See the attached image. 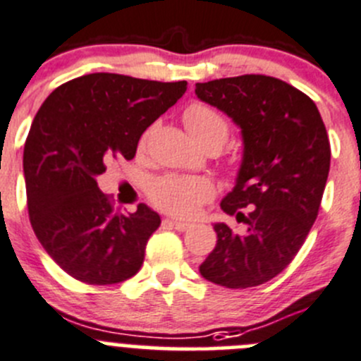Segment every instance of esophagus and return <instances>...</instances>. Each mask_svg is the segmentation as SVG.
Here are the masks:
<instances>
[{"label":"esophagus","instance_id":"34e87169","mask_svg":"<svg viewBox=\"0 0 361 361\" xmlns=\"http://www.w3.org/2000/svg\"><path fill=\"white\" fill-rule=\"evenodd\" d=\"M166 224L173 226L176 231H187L192 227L190 222H183V220H166Z\"/></svg>","mask_w":361,"mask_h":361}]
</instances>
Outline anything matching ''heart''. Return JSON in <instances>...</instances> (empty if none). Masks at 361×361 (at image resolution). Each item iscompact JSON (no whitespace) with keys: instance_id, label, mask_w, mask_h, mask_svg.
I'll list each match as a JSON object with an SVG mask.
<instances>
[{"instance_id":"obj_1","label":"heart","mask_w":361,"mask_h":361,"mask_svg":"<svg viewBox=\"0 0 361 361\" xmlns=\"http://www.w3.org/2000/svg\"><path fill=\"white\" fill-rule=\"evenodd\" d=\"M185 127L188 128L195 141L201 146H216L222 148L229 137V121L216 107L204 102H194L183 113ZM149 127L139 139V148H145L152 135ZM233 166L236 164L233 162ZM149 201L162 212L174 216L190 219L202 209L206 202L215 197V185L208 178L199 176H169L159 178L149 185Z\"/></svg>"}]
</instances>
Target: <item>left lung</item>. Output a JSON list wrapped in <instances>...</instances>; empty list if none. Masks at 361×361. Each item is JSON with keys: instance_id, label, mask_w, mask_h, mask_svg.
Instances as JSON below:
<instances>
[{"instance_id": "left-lung-1", "label": "left lung", "mask_w": 361, "mask_h": 361, "mask_svg": "<svg viewBox=\"0 0 361 361\" xmlns=\"http://www.w3.org/2000/svg\"><path fill=\"white\" fill-rule=\"evenodd\" d=\"M202 102L241 128L243 160L220 208L247 231L215 224L216 247L199 271L229 289L277 277L305 243L330 171V139L312 99L269 75L247 73L195 84Z\"/></svg>"}]
</instances>
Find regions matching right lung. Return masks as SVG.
<instances>
[{
	"mask_svg": "<svg viewBox=\"0 0 361 361\" xmlns=\"http://www.w3.org/2000/svg\"><path fill=\"white\" fill-rule=\"evenodd\" d=\"M187 92L160 82L87 73L56 87L24 145L27 213L38 241L75 281L118 284L145 261L160 216L146 204L123 215L97 185L113 160H132L142 132Z\"/></svg>",
	"mask_w": 361,
	"mask_h": 361,
	"instance_id": "obj_1",
	"label": "right lung"
}]
</instances>
